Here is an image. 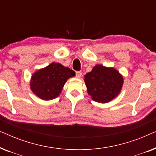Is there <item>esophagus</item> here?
Listing matches in <instances>:
<instances>
[{
	"label": "esophagus",
	"mask_w": 156,
	"mask_h": 156,
	"mask_svg": "<svg viewBox=\"0 0 156 156\" xmlns=\"http://www.w3.org/2000/svg\"><path fill=\"white\" fill-rule=\"evenodd\" d=\"M82 76V72L80 71L76 72V78H81Z\"/></svg>",
	"instance_id": "obj_1"
}]
</instances>
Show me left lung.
Instances as JSON below:
<instances>
[{
	"instance_id": "8db88e82",
	"label": "left lung",
	"mask_w": 156,
	"mask_h": 156,
	"mask_svg": "<svg viewBox=\"0 0 156 156\" xmlns=\"http://www.w3.org/2000/svg\"><path fill=\"white\" fill-rule=\"evenodd\" d=\"M87 92L94 101L107 103L119 94L123 79L116 69L97 65L84 76Z\"/></svg>"
}]
</instances>
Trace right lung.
<instances>
[{
	"instance_id": "obj_1",
	"label": "right lung",
	"mask_w": 156,
	"mask_h": 156,
	"mask_svg": "<svg viewBox=\"0 0 156 156\" xmlns=\"http://www.w3.org/2000/svg\"><path fill=\"white\" fill-rule=\"evenodd\" d=\"M74 75L75 72L69 67L52 62L33 74L30 82L31 90L41 99H53L61 93L68 79Z\"/></svg>"
}]
</instances>
